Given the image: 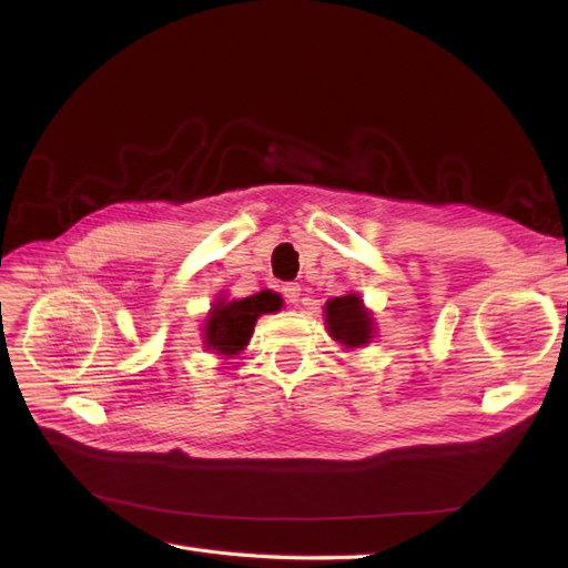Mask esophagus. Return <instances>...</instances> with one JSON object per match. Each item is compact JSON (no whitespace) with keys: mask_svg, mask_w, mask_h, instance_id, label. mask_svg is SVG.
Wrapping results in <instances>:
<instances>
[{"mask_svg":"<svg viewBox=\"0 0 568 568\" xmlns=\"http://www.w3.org/2000/svg\"><path fill=\"white\" fill-rule=\"evenodd\" d=\"M282 294H284V298H286V303L296 305V303L301 301V286H298V284H284V286H282Z\"/></svg>","mask_w":568,"mask_h":568,"instance_id":"esophagus-1","label":"esophagus"}]
</instances>
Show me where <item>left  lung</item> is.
<instances>
[{"label":"left lung","instance_id":"left-lung-1","mask_svg":"<svg viewBox=\"0 0 568 568\" xmlns=\"http://www.w3.org/2000/svg\"><path fill=\"white\" fill-rule=\"evenodd\" d=\"M324 326L329 336L346 351L365 348L376 334L374 315L355 291L324 303Z\"/></svg>","mask_w":568,"mask_h":568}]
</instances>
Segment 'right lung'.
Returning <instances> with one entry per match:
<instances>
[{"label":"right lung","instance_id":"1","mask_svg":"<svg viewBox=\"0 0 568 568\" xmlns=\"http://www.w3.org/2000/svg\"><path fill=\"white\" fill-rule=\"evenodd\" d=\"M280 307L282 298L270 288L239 301L217 296L201 326L203 348L213 355H220V359L239 355L248 346L257 317L277 313Z\"/></svg>","mask_w":568,"mask_h":568}]
</instances>
